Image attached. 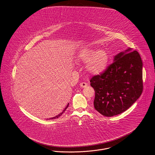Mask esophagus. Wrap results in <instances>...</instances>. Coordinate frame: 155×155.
<instances>
[{"mask_svg": "<svg viewBox=\"0 0 155 155\" xmlns=\"http://www.w3.org/2000/svg\"><path fill=\"white\" fill-rule=\"evenodd\" d=\"M80 87H82V88H85V87H86L87 86H88V84H87V82H81L80 84Z\"/></svg>", "mask_w": 155, "mask_h": 155, "instance_id": "34e87169", "label": "esophagus"}]
</instances>
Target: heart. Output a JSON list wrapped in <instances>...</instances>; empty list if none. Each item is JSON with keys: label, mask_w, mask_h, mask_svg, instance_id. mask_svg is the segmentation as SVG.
I'll use <instances>...</instances> for the list:
<instances>
[{"label": "heart", "mask_w": 155, "mask_h": 155, "mask_svg": "<svg viewBox=\"0 0 155 155\" xmlns=\"http://www.w3.org/2000/svg\"><path fill=\"white\" fill-rule=\"evenodd\" d=\"M78 58L83 63H89L88 70L91 74L95 75L104 71L109 61L108 54L103 49L84 48L79 51Z\"/></svg>", "instance_id": "1"}]
</instances>
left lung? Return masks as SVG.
<instances>
[{
    "label": "left lung",
    "instance_id": "1",
    "mask_svg": "<svg viewBox=\"0 0 155 155\" xmlns=\"http://www.w3.org/2000/svg\"><path fill=\"white\" fill-rule=\"evenodd\" d=\"M131 51L129 48L116 55L113 63L90 80L95 93L94 108L104 116L124 112L142 92L143 63L139 53Z\"/></svg>",
    "mask_w": 155,
    "mask_h": 155
}]
</instances>
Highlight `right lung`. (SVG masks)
I'll list each match as a JSON object with an SVG mask.
<instances>
[{
  "label": "right lung",
  "mask_w": 155,
  "mask_h": 155,
  "mask_svg": "<svg viewBox=\"0 0 155 155\" xmlns=\"http://www.w3.org/2000/svg\"><path fill=\"white\" fill-rule=\"evenodd\" d=\"M68 105H69V104H68V105H67V107H66L64 108V110H63V112H62L61 114H58V115H57L56 117H53V118H50L49 119H53L58 118V117H60V116H61V115L63 114V112H64V111L66 110V109L68 108Z\"/></svg>",
  "instance_id": "add662e5"
}]
</instances>
